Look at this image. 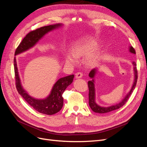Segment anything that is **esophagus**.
I'll list each match as a JSON object with an SVG mask.
<instances>
[{
	"instance_id": "1",
	"label": "esophagus",
	"mask_w": 147,
	"mask_h": 147,
	"mask_svg": "<svg viewBox=\"0 0 147 147\" xmlns=\"http://www.w3.org/2000/svg\"><path fill=\"white\" fill-rule=\"evenodd\" d=\"M83 76V74L82 72H77L75 75V78H80Z\"/></svg>"
}]
</instances>
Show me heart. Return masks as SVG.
I'll list each match as a JSON object with an SVG mask.
<instances>
[{"mask_svg":"<svg viewBox=\"0 0 147 147\" xmlns=\"http://www.w3.org/2000/svg\"><path fill=\"white\" fill-rule=\"evenodd\" d=\"M97 45L95 40L91 37L86 36L83 38L80 41L74 46L73 54L67 53L65 56V60L68 63L74 64L77 58L87 55L85 58V64L88 66L94 65L98 58V53L96 51L92 52ZM91 52L92 53H90Z\"/></svg>","mask_w":147,"mask_h":147,"instance_id":"1","label":"heart"}]
</instances>
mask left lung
I'll use <instances>...</instances> for the list:
<instances>
[{
	"label": "left lung",
	"instance_id": "8db88e82",
	"mask_svg": "<svg viewBox=\"0 0 147 147\" xmlns=\"http://www.w3.org/2000/svg\"><path fill=\"white\" fill-rule=\"evenodd\" d=\"M129 51L131 53H133V54H136V51L134 48L132 47H130L129 48ZM132 64L134 65V75H135V78H134V82L133 85L132 86V88L131 89L130 91L127 93V94L126 96V97L123 99V100L119 102V103L112 105L110 107H100L96 104L95 101V88H94V77L96 74L97 70L96 69H92L91 70V72L89 74V76L91 78H92V80L89 81L88 82V88H89V105H90L91 109L93 112L96 113H109L110 112H112V111L115 110L117 109H119L124 104H126V102L128 100L129 97L131 96V94H132V91H134L135 89V87L137 84V70L136 67V63L135 62H132Z\"/></svg>",
	"mask_w": 147,
	"mask_h": 147
}]
</instances>
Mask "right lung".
<instances>
[{
	"mask_svg": "<svg viewBox=\"0 0 147 147\" xmlns=\"http://www.w3.org/2000/svg\"><path fill=\"white\" fill-rule=\"evenodd\" d=\"M61 26V24L50 25L30 31L26 35L16 49L15 55L29 50V48L34 47L39 40L48 32H50ZM14 69L16 90L19 94L23 97V99L34 110L39 113L48 115H54L59 112L63 106V94L65 89L72 83L74 77V75L59 79L53 86L50 94L46 99H36L30 96L21 86L15 57H14Z\"/></svg>",
	"mask_w": 147,
	"mask_h": 147,
	"instance_id": "add662e5",
	"label": "right lung"
}]
</instances>
